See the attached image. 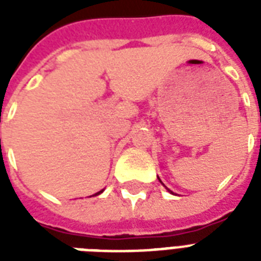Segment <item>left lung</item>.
<instances>
[{
  "instance_id": "1",
  "label": "left lung",
  "mask_w": 261,
  "mask_h": 261,
  "mask_svg": "<svg viewBox=\"0 0 261 261\" xmlns=\"http://www.w3.org/2000/svg\"><path fill=\"white\" fill-rule=\"evenodd\" d=\"M160 181H161V180H160ZM168 191H169V190H168ZM169 192H172V191H169Z\"/></svg>"
}]
</instances>
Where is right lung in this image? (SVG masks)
Here are the masks:
<instances>
[{"label": "right lung", "mask_w": 261, "mask_h": 261, "mask_svg": "<svg viewBox=\"0 0 261 261\" xmlns=\"http://www.w3.org/2000/svg\"><path fill=\"white\" fill-rule=\"evenodd\" d=\"M101 192H102V191H100V192H97V194H96V195H98V194H101Z\"/></svg>", "instance_id": "1"}]
</instances>
